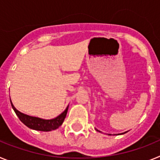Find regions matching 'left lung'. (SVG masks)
<instances>
[{"mask_svg":"<svg viewBox=\"0 0 160 160\" xmlns=\"http://www.w3.org/2000/svg\"><path fill=\"white\" fill-rule=\"evenodd\" d=\"M96 131H98V130H97V129H96ZM99 132H101V131H99Z\"/></svg>","mask_w":160,"mask_h":160,"instance_id":"obj_1","label":"left lung"}]
</instances>
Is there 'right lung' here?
Wrapping results in <instances>:
<instances>
[{"label":"right lung","instance_id":"add662e5","mask_svg":"<svg viewBox=\"0 0 160 160\" xmlns=\"http://www.w3.org/2000/svg\"><path fill=\"white\" fill-rule=\"evenodd\" d=\"M11 106H12L13 111H15L16 114L19 118V119L25 124L26 127L32 130H36V131H50L53 130H56L58 128L62 122H64V119L66 116L68 111V106L66 109L63 111L61 114H59L58 116L56 118H53V119H43V118H38V117H32L25 114L23 113L20 112L18 111L15 107H14L13 104L12 103L10 99Z\"/></svg>","mask_w":160,"mask_h":160}]
</instances>
